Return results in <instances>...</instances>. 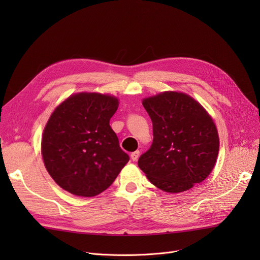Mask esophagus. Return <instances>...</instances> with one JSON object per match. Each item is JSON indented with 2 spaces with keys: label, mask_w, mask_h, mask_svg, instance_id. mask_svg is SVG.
Wrapping results in <instances>:
<instances>
[{
  "label": "esophagus",
  "mask_w": 260,
  "mask_h": 260,
  "mask_svg": "<svg viewBox=\"0 0 260 260\" xmlns=\"http://www.w3.org/2000/svg\"><path fill=\"white\" fill-rule=\"evenodd\" d=\"M139 155H140V152H139V151H136V152H134V153L131 154V158H132L133 161H136V160H138Z\"/></svg>",
  "instance_id": "1"
}]
</instances>
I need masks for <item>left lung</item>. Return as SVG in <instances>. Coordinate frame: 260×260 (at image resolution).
I'll return each mask as SVG.
<instances>
[{
  "mask_svg": "<svg viewBox=\"0 0 260 260\" xmlns=\"http://www.w3.org/2000/svg\"><path fill=\"white\" fill-rule=\"evenodd\" d=\"M153 122L151 147L138 160L147 179L169 193H180L211 174L219 137L208 112L186 93L165 91L143 99Z\"/></svg>",
  "mask_w": 260,
  "mask_h": 260,
  "instance_id": "obj_1",
  "label": "left lung"
}]
</instances>
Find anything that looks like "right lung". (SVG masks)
I'll return each instance as SVG.
<instances>
[{
	"label": "right lung",
	"instance_id": "obj_1",
	"mask_svg": "<svg viewBox=\"0 0 260 260\" xmlns=\"http://www.w3.org/2000/svg\"><path fill=\"white\" fill-rule=\"evenodd\" d=\"M116 97L80 92L63 101L51 114L43 132L42 156L51 178L73 195H99L128 162L109 120Z\"/></svg>",
	"mask_w": 260,
	"mask_h": 260
}]
</instances>
